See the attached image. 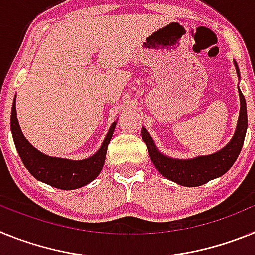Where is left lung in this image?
Masks as SVG:
<instances>
[{
    "label": "left lung",
    "instance_id": "left-lung-1",
    "mask_svg": "<svg viewBox=\"0 0 255 255\" xmlns=\"http://www.w3.org/2000/svg\"><path fill=\"white\" fill-rule=\"evenodd\" d=\"M234 64L239 79H240V70H239L238 64ZM239 96H240V113H239L238 125H236L234 136L225 147L210 155H200L191 159L170 158L159 151L147 129L142 127L141 129L142 140L147 146L152 164L159 170V173L169 181H173L186 187L201 186L214 178L223 176L238 159L243 143H244L245 134H247V103L240 88H239Z\"/></svg>",
    "mask_w": 255,
    "mask_h": 255
}]
</instances>
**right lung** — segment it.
<instances>
[{
	"instance_id": "1",
	"label": "right lung",
	"mask_w": 255,
	"mask_h": 255,
	"mask_svg": "<svg viewBox=\"0 0 255 255\" xmlns=\"http://www.w3.org/2000/svg\"><path fill=\"white\" fill-rule=\"evenodd\" d=\"M115 126L117 122H113L100 149L94 155L82 160H72L50 156L35 149L21 132L16 115V96L11 109V133L23 164L35 180L60 190H75L83 187L100 174Z\"/></svg>"
}]
</instances>
